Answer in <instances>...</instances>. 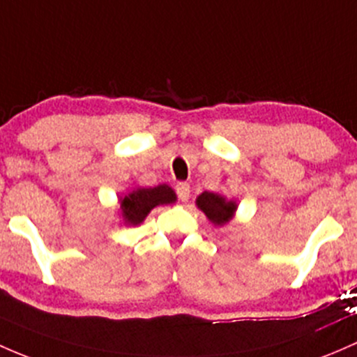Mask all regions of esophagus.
Instances as JSON below:
<instances>
[{
  "mask_svg": "<svg viewBox=\"0 0 357 357\" xmlns=\"http://www.w3.org/2000/svg\"><path fill=\"white\" fill-rule=\"evenodd\" d=\"M176 193H178L179 200H181V202H188L190 193H191L188 183H178V185H176Z\"/></svg>",
  "mask_w": 357,
  "mask_h": 357,
  "instance_id": "34e87169",
  "label": "esophagus"
}]
</instances>
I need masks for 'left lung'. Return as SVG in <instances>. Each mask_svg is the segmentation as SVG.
I'll return each mask as SVG.
<instances>
[{
  "instance_id": "left-lung-1",
  "label": "left lung",
  "mask_w": 357,
  "mask_h": 357,
  "mask_svg": "<svg viewBox=\"0 0 357 357\" xmlns=\"http://www.w3.org/2000/svg\"><path fill=\"white\" fill-rule=\"evenodd\" d=\"M197 207L207 215V219L213 226H224L234 217L238 205H236V202L227 200L222 195L213 193V191H204L202 195H198Z\"/></svg>"
}]
</instances>
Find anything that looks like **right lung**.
Returning a JSON list of instances; mask_svg holds the SVG:
<instances>
[{
    "mask_svg": "<svg viewBox=\"0 0 357 357\" xmlns=\"http://www.w3.org/2000/svg\"><path fill=\"white\" fill-rule=\"evenodd\" d=\"M176 193L171 186L159 185L155 188H135L119 198L121 217L126 226H138L145 220L149 212L157 205L174 204Z\"/></svg>",
    "mask_w": 357,
    "mask_h": 357,
    "instance_id": "1",
    "label": "right lung"
}]
</instances>
